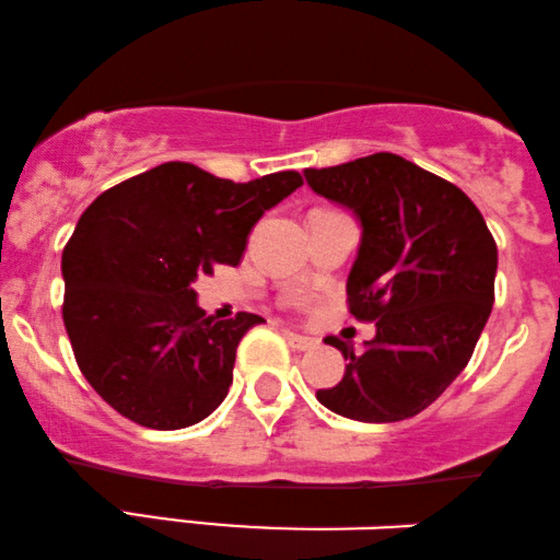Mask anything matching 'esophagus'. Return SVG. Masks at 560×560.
Returning a JSON list of instances; mask_svg holds the SVG:
<instances>
[{
  "mask_svg": "<svg viewBox=\"0 0 560 560\" xmlns=\"http://www.w3.org/2000/svg\"><path fill=\"white\" fill-rule=\"evenodd\" d=\"M285 340L295 348V351H312V348L317 346V340H314V338H306V335H299V332H291V330H285Z\"/></svg>",
  "mask_w": 560,
  "mask_h": 560,
  "instance_id": "1",
  "label": "esophagus"
}]
</instances>
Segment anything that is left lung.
<instances>
[{
    "label": "left lung",
    "instance_id": "8db88e82",
    "mask_svg": "<svg viewBox=\"0 0 560 560\" xmlns=\"http://www.w3.org/2000/svg\"><path fill=\"white\" fill-rule=\"evenodd\" d=\"M304 175L361 220L348 312L377 325L361 353L325 340L348 364L319 404L357 422L417 417L475 353L495 301V238L462 188L390 151Z\"/></svg>",
    "mask_w": 560,
    "mask_h": 560
}]
</instances>
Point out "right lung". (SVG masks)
Wrapping results in <instances>:
<instances>
[{"instance_id":"obj_1","label":"right lung","mask_w":560,"mask_h":560,"mask_svg":"<svg viewBox=\"0 0 560 560\" xmlns=\"http://www.w3.org/2000/svg\"><path fill=\"white\" fill-rule=\"evenodd\" d=\"M299 186L293 170L233 183L164 162L96 196L62 252V319L78 370L112 409L183 430L225 400L235 348L265 319L207 317L190 282L238 265L256 220Z\"/></svg>"}]
</instances>
